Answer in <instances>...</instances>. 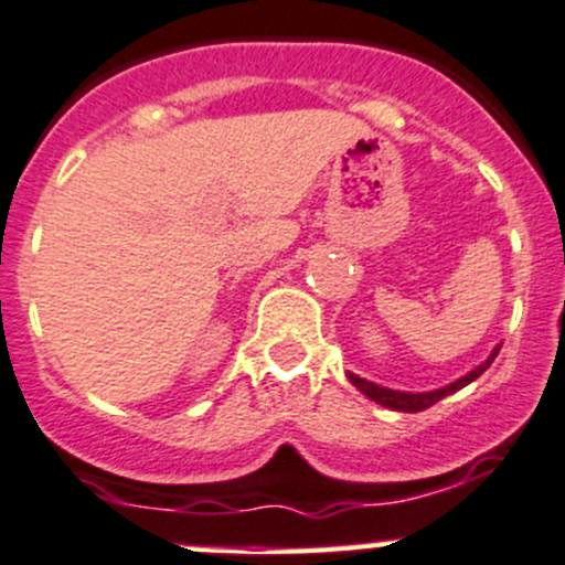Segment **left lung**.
<instances>
[{
    "instance_id": "obj_1",
    "label": "left lung",
    "mask_w": 565,
    "mask_h": 565,
    "mask_svg": "<svg viewBox=\"0 0 565 565\" xmlns=\"http://www.w3.org/2000/svg\"><path fill=\"white\" fill-rule=\"evenodd\" d=\"M498 352H500V347H494L492 355H489L487 361L481 363V366H476V369H472V372H467L465 377L454 380V383L443 385V388H437V391H424V393L393 391V388H383V385L369 383V380L358 377V374H352V372H347V377H350V383L355 385V388L361 391L363 396H369V398H372V402L383 404V407H388V409H398V413H420V409L431 407V404H437V402H440V398L451 396V393H457V391L465 388V385H470L472 380L481 377V374L487 372L489 366H492V361H494V358H498Z\"/></svg>"
}]
</instances>
